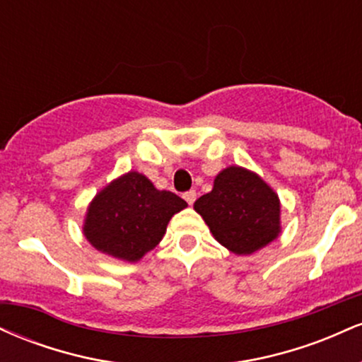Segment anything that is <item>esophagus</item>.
Segmentation results:
<instances>
[{
  "mask_svg": "<svg viewBox=\"0 0 362 362\" xmlns=\"http://www.w3.org/2000/svg\"><path fill=\"white\" fill-rule=\"evenodd\" d=\"M195 197H197V194H195V190H189V192L184 194V199L187 201V204L192 206L195 202Z\"/></svg>",
  "mask_w": 362,
  "mask_h": 362,
  "instance_id": "1",
  "label": "esophagus"
}]
</instances>
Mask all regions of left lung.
Here are the masks:
<instances>
[{"label":"left lung","mask_w":362,"mask_h":362,"mask_svg":"<svg viewBox=\"0 0 362 362\" xmlns=\"http://www.w3.org/2000/svg\"><path fill=\"white\" fill-rule=\"evenodd\" d=\"M211 233L236 255H250L281 233V202L257 173L228 167L214 178V187L194 202Z\"/></svg>","instance_id":"left-lung-1"}]
</instances>
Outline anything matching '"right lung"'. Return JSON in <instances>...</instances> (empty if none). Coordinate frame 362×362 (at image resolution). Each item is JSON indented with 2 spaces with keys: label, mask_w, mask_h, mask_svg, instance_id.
<instances>
[{
  "label": "right lung",
  "mask_w": 362,
  "mask_h": 362,
  "mask_svg": "<svg viewBox=\"0 0 362 362\" xmlns=\"http://www.w3.org/2000/svg\"><path fill=\"white\" fill-rule=\"evenodd\" d=\"M185 207L177 194L158 190L143 173L129 172L95 195L83 233L102 253L138 262L161 242L172 216Z\"/></svg>",
  "instance_id": "1"
}]
</instances>
